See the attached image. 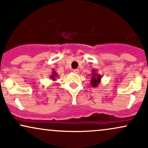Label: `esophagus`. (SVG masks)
Here are the masks:
<instances>
[{"label": "esophagus", "mask_w": 148, "mask_h": 148, "mask_svg": "<svg viewBox=\"0 0 148 148\" xmlns=\"http://www.w3.org/2000/svg\"><path fill=\"white\" fill-rule=\"evenodd\" d=\"M73 72L75 73V74H78V73L79 72V70L78 69H73Z\"/></svg>", "instance_id": "esophagus-1"}]
</instances>
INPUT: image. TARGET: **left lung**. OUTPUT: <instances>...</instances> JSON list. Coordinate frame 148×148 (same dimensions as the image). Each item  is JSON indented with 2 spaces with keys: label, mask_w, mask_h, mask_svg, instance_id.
Here are the masks:
<instances>
[{
  "label": "left lung",
  "mask_w": 148,
  "mask_h": 148,
  "mask_svg": "<svg viewBox=\"0 0 148 148\" xmlns=\"http://www.w3.org/2000/svg\"><path fill=\"white\" fill-rule=\"evenodd\" d=\"M101 74H98L97 73V69H93L92 70V73H91V81H90V84L92 86V87L93 88H96L99 86V84L101 82Z\"/></svg>",
  "instance_id": "obj_1"
}]
</instances>
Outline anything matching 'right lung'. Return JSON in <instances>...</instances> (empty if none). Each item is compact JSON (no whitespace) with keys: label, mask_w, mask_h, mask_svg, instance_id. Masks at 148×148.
Here are the masks:
<instances>
[{"label":"right lung","mask_w":148,"mask_h":148,"mask_svg":"<svg viewBox=\"0 0 148 148\" xmlns=\"http://www.w3.org/2000/svg\"><path fill=\"white\" fill-rule=\"evenodd\" d=\"M58 75L57 72H56L55 70H53L52 71V74H51V76H50V78L53 80V81H55V80L56 79V78L58 77Z\"/></svg>","instance_id":"obj_1"}]
</instances>
